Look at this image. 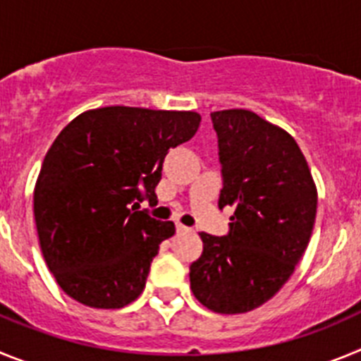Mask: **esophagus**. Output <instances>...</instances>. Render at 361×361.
I'll return each instance as SVG.
<instances>
[{
  "label": "esophagus",
  "mask_w": 361,
  "mask_h": 361,
  "mask_svg": "<svg viewBox=\"0 0 361 361\" xmlns=\"http://www.w3.org/2000/svg\"><path fill=\"white\" fill-rule=\"evenodd\" d=\"M175 228H177V233H186V231H191V229L188 228V226H184V224H177V226H175Z\"/></svg>",
  "instance_id": "34e87169"
}]
</instances>
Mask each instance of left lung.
Instances as JSON below:
<instances>
[{
    "instance_id": "1",
    "label": "left lung",
    "mask_w": 361,
    "mask_h": 361,
    "mask_svg": "<svg viewBox=\"0 0 361 361\" xmlns=\"http://www.w3.org/2000/svg\"><path fill=\"white\" fill-rule=\"evenodd\" d=\"M224 188L219 208H235L226 237L200 233L202 255L190 286L204 307L242 314L282 289L307 250L318 191L288 132L251 110L212 111Z\"/></svg>"
}]
</instances>
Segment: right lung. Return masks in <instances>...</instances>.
<instances>
[{"label":"right lung","instance_id":"obj_1","mask_svg":"<svg viewBox=\"0 0 361 361\" xmlns=\"http://www.w3.org/2000/svg\"><path fill=\"white\" fill-rule=\"evenodd\" d=\"M199 124L197 111L104 106L56 137L34 188V219L44 262L70 298L121 309L141 295L175 224L137 208L142 199L157 204L166 153Z\"/></svg>","mask_w":361,"mask_h":361}]
</instances>
